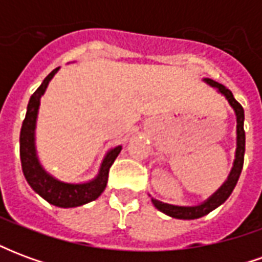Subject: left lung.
Segmentation results:
<instances>
[{
	"instance_id": "1",
	"label": "left lung",
	"mask_w": 262,
	"mask_h": 262,
	"mask_svg": "<svg viewBox=\"0 0 262 262\" xmlns=\"http://www.w3.org/2000/svg\"><path fill=\"white\" fill-rule=\"evenodd\" d=\"M203 81L214 88L216 91L222 94L227 99V102L230 105L234 115H236V153H234V160H233V167H231L229 176L226 178V181L214 191L208 199H205L203 202L198 205H191V206H184V205H172V203L161 202L156 198H151V202L160 212H163L170 217L182 220H193L199 219L205 214L210 213L212 210L219 208L222 203H225L227 198L230 196L233 189L236 187L238 177L242 174L243 163H244V151H246V133H244V109L240 103L237 102L230 90H227L225 85H222L216 81L210 78H203Z\"/></svg>"
}]
</instances>
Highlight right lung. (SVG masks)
<instances>
[{"label":"right lung","mask_w":262,"mask_h":262,"mask_svg":"<svg viewBox=\"0 0 262 262\" xmlns=\"http://www.w3.org/2000/svg\"><path fill=\"white\" fill-rule=\"evenodd\" d=\"M59 69L60 67L53 70L43 80L40 86L33 92V95L29 99L19 136L20 163L26 181L37 195H40L45 201H48L50 205H54L57 208H77L95 201L103 192L108 182L109 168L120 153L122 146L109 148L101 161L98 174L90 181L66 182L45 170L36 150V122L40 98L46 92L49 82L52 81Z\"/></svg>","instance_id":"add662e5"}]
</instances>
